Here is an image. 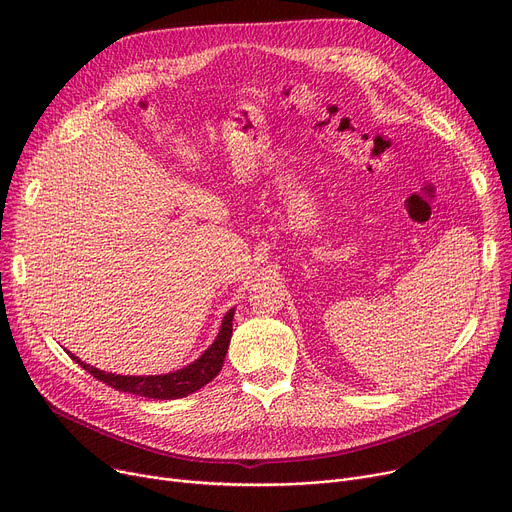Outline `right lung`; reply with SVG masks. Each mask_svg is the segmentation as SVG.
Instances as JSON below:
<instances>
[{
  "mask_svg": "<svg viewBox=\"0 0 512 512\" xmlns=\"http://www.w3.org/2000/svg\"><path fill=\"white\" fill-rule=\"evenodd\" d=\"M232 317L234 309H230L224 317L222 330L215 338V342L207 348V351L188 367L178 369L174 373L166 375H116V373H105L99 371L87 363L80 361L78 357L70 355L72 361H76L85 371H89L93 378L99 382L112 386L120 392L128 394H137L145 398H155V400H174V398H184L188 394L197 392L205 384H209L215 375L220 373L226 353H228V344L232 338Z\"/></svg>",
  "mask_w": 512,
  "mask_h": 512,
  "instance_id": "1",
  "label": "right lung"
}]
</instances>
